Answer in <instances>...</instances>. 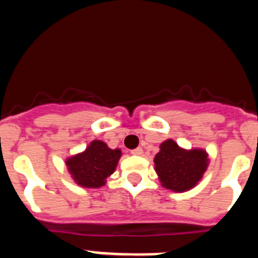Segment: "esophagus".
<instances>
[{
  "mask_svg": "<svg viewBox=\"0 0 258 258\" xmlns=\"http://www.w3.org/2000/svg\"><path fill=\"white\" fill-rule=\"evenodd\" d=\"M143 154V150L141 149V147H138V149H134L132 150V155H136V156H140V155Z\"/></svg>",
  "mask_w": 258,
  "mask_h": 258,
  "instance_id": "1",
  "label": "esophagus"
}]
</instances>
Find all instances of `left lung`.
Masks as SVG:
<instances>
[{
    "instance_id": "1",
    "label": "left lung",
    "mask_w": 258,
    "mask_h": 258,
    "mask_svg": "<svg viewBox=\"0 0 258 258\" xmlns=\"http://www.w3.org/2000/svg\"><path fill=\"white\" fill-rule=\"evenodd\" d=\"M155 172L161 186L174 192H184L202 181L209 165L204 149H183L173 140H165L154 157Z\"/></svg>"
}]
</instances>
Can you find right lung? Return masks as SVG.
Instances as JSON below:
<instances>
[{
  "label": "right lung",
  "instance_id": "obj_1",
  "mask_svg": "<svg viewBox=\"0 0 258 258\" xmlns=\"http://www.w3.org/2000/svg\"><path fill=\"white\" fill-rule=\"evenodd\" d=\"M121 150L109 149L106 142L94 140L84 151L66 159L71 178L84 188H99L116 170Z\"/></svg>",
  "mask_w": 258,
  "mask_h": 258
}]
</instances>
